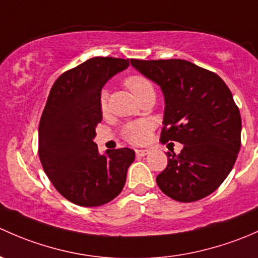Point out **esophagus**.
<instances>
[{
  "label": "esophagus",
  "mask_w": 258,
  "mask_h": 258,
  "mask_svg": "<svg viewBox=\"0 0 258 258\" xmlns=\"http://www.w3.org/2000/svg\"><path fill=\"white\" fill-rule=\"evenodd\" d=\"M149 150H143V149H138V150H135V154H137L138 158H143V156L148 155Z\"/></svg>",
  "instance_id": "34e87169"
}]
</instances>
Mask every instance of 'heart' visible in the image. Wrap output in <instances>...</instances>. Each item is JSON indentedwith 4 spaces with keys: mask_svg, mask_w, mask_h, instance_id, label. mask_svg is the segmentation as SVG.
<instances>
[{
    "mask_svg": "<svg viewBox=\"0 0 258 258\" xmlns=\"http://www.w3.org/2000/svg\"><path fill=\"white\" fill-rule=\"evenodd\" d=\"M126 88H128L133 94L135 95L138 100L142 97H144L148 93L154 92L153 84L149 81L147 77L142 76V74H132V76L126 77L125 81ZM107 99L108 93L107 90H102L99 95V105L100 110L104 113L107 111ZM153 129V124L148 120H139L130 123L128 125L124 126L123 129V137L124 139L128 140L132 144H143L149 139L150 137V132Z\"/></svg>",
    "mask_w": 258,
    "mask_h": 258,
    "instance_id": "heart-1",
    "label": "heart"
}]
</instances>
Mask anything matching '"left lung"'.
Wrapping results in <instances>:
<instances>
[{
    "mask_svg": "<svg viewBox=\"0 0 258 258\" xmlns=\"http://www.w3.org/2000/svg\"><path fill=\"white\" fill-rule=\"evenodd\" d=\"M158 84L165 98L160 142L170 150L168 166L156 176L165 195L180 203L206 198L224 182L241 147V115L232 93L214 72L184 59H130Z\"/></svg>",
    "mask_w": 258,
    "mask_h": 258,
    "instance_id": "left-lung-1",
    "label": "left lung"
}]
</instances>
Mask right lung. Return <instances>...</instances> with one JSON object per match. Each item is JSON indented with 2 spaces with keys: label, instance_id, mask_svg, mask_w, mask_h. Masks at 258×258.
<instances>
[{
  "label": "right lung",
  "instance_id": "1",
  "mask_svg": "<svg viewBox=\"0 0 258 258\" xmlns=\"http://www.w3.org/2000/svg\"><path fill=\"white\" fill-rule=\"evenodd\" d=\"M129 59L94 57L58 77L38 129V154L55 190L76 205H104L119 195L135 153L129 148L99 154L93 139L102 121L99 95Z\"/></svg>",
  "mask_w": 258,
  "mask_h": 258
}]
</instances>
